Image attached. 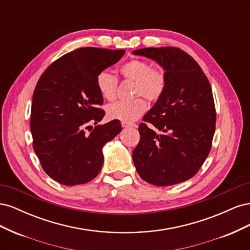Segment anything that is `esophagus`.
I'll return each mask as SVG.
<instances>
[{
  "label": "esophagus",
  "instance_id": "1",
  "mask_svg": "<svg viewBox=\"0 0 250 250\" xmlns=\"http://www.w3.org/2000/svg\"><path fill=\"white\" fill-rule=\"evenodd\" d=\"M122 127L123 128H129V127H137V125L133 123H127V122H122Z\"/></svg>",
  "mask_w": 250,
  "mask_h": 250
}]
</instances>
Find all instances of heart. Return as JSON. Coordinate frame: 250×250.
Listing matches in <instances>:
<instances>
[{
    "label": "heart",
    "mask_w": 250,
    "mask_h": 250,
    "mask_svg": "<svg viewBox=\"0 0 250 250\" xmlns=\"http://www.w3.org/2000/svg\"><path fill=\"white\" fill-rule=\"evenodd\" d=\"M120 72L127 79L135 81L134 95L144 96L150 101L160 98L166 86V76L163 71L151 69L146 60L133 59L120 67ZM96 85L100 95L106 100L116 97L118 80L111 73L104 70L96 77ZM147 109V103L143 98L129 101H117L109 104L106 112L110 120L130 123L138 120Z\"/></svg>",
    "instance_id": "1"
}]
</instances>
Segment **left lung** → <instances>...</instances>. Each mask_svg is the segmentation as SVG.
<instances>
[{
  "label": "left lung",
  "instance_id": "obj_1",
  "mask_svg": "<svg viewBox=\"0 0 250 250\" xmlns=\"http://www.w3.org/2000/svg\"><path fill=\"white\" fill-rule=\"evenodd\" d=\"M132 54L152 59L164 70L166 86L139 127L132 152L139 175L166 187L192 178L210 151L216 127L211 87L195 60L174 47L144 48Z\"/></svg>",
  "mask_w": 250,
  "mask_h": 250
}]
</instances>
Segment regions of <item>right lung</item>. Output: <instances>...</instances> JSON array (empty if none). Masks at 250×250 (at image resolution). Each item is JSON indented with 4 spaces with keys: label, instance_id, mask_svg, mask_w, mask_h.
Returning a JSON list of instances; mask_svg holds the SVG:
<instances>
[{
    "label": "right lung",
    "instance_id": "add662e5",
    "mask_svg": "<svg viewBox=\"0 0 250 250\" xmlns=\"http://www.w3.org/2000/svg\"><path fill=\"white\" fill-rule=\"evenodd\" d=\"M124 50L80 48L53 62L35 86L31 107L33 149L48 175L64 186L94 179L104 162L103 147L122 130L118 120L103 119V98L96 85L101 71L117 63Z\"/></svg>",
    "mask_w": 250,
    "mask_h": 250
}]
</instances>
